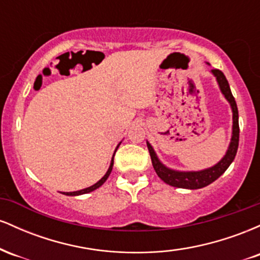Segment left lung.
I'll return each mask as SVG.
<instances>
[{
    "label": "left lung",
    "mask_w": 260,
    "mask_h": 260,
    "mask_svg": "<svg viewBox=\"0 0 260 260\" xmlns=\"http://www.w3.org/2000/svg\"><path fill=\"white\" fill-rule=\"evenodd\" d=\"M209 64V63H208ZM211 73L216 78L217 84H219L220 90L225 99L230 103L232 110V137L231 142H230L228 151L223 155V157L219 162L215 164L211 168H208L201 171H177V170H172L164 165L159 160L156 153L154 151L153 147L150 143L147 142L149 153H150L151 162H153L154 170L157 176L162 180L165 183L170 184L172 187L177 188H186V189H198V188L207 187L208 184L213 183L214 181L221 176L231 162L234 161L236 153L238 149V140H240V126H238V110L237 104H236L234 95H232L231 89H230L229 82L223 73L219 70H211Z\"/></svg>",
    "instance_id": "8db88e82"
}]
</instances>
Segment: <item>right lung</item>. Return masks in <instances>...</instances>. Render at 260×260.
I'll return each instance as SVG.
<instances>
[{
  "label": "right lung",
  "mask_w": 260,
  "mask_h": 260,
  "mask_svg": "<svg viewBox=\"0 0 260 260\" xmlns=\"http://www.w3.org/2000/svg\"><path fill=\"white\" fill-rule=\"evenodd\" d=\"M120 144H121V143H120ZM120 144L117 145V148L120 147ZM117 148H116V150H117ZM116 150H115V153H116ZM113 156H115V154H113ZM113 156H112L111 164H110V168H109V170H107V172H106L105 175H104V177L101 178L100 181H98L96 183H95V184H92V186H90V187H88V188H84V189L77 190V192H64L63 194H66V196H80V194H85V193H90V192H92V190L98 189V188L103 186V184L105 183V181L107 180V177H109L110 174H111V171H112V166H113Z\"/></svg>",
  "instance_id": "right-lung-1"
}]
</instances>
